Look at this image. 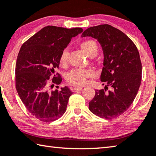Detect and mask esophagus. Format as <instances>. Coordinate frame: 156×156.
I'll list each match as a JSON object with an SVG mask.
<instances>
[{"instance_id":"34e87169","label":"esophagus","mask_w":156,"mask_h":156,"mask_svg":"<svg viewBox=\"0 0 156 156\" xmlns=\"http://www.w3.org/2000/svg\"><path fill=\"white\" fill-rule=\"evenodd\" d=\"M82 89H83V88H82L81 87H75L73 89V92H78V91H79V90H80Z\"/></svg>"}]
</instances>
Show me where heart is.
<instances>
[{
    "instance_id": "obj_1",
    "label": "heart",
    "mask_w": 156,
    "mask_h": 156,
    "mask_svg": "<svg viewBox=\"0 0 156 156\" xmlns=\"http://www.w3.org/2000/svg\"><path fill=\"white\" fill-rule=\"evenodd\" d=\"M80 48L90 57H93L98 54V46L93 39H85L80 43ZM68 52L66 50L62 52L59 58V63L62 66H66L67 63ZM93 76L92 71L87 69H73L66 75V80L71 84L83 86L87 83V80Z\"/></svg>"
}]
</instances>
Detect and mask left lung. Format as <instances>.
I'll return each instance as SVG.
<instances>
[{
  "mask_svg": "<svg viewBox=\"0 0 156 156\" xmlns=\"http://www.w3.org/2000/svg\"><path fill=\"white\" fill-rule=\"evenodd\" d=\"M81 37L97 39L104 56L100 80L106 85L95 90L89 101L90 111L106 119H114L129 108L139 89L142 78L139 52L125 33L109 24L90 27Z\"/></svg>",
  "mask_w": 156,
  "mask_h": 156,
  "instance_id": "obj_1",
  "label": "left lung"
}]
</instances>
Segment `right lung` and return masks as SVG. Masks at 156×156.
I'll use <instances>...</instances> for the list:
<instances>
[{"label":"right lung","instance_id":"1","mask_svg":"<svg viewBox=\"0 0 156 156\" xmlns=\"http://www.w3.org/2000/svg\"><path fill=\"white\" fill-rule=\"evenodd\" d=\"M83 31L81 28L47 26L22 44L16 64V87L28 111L37 119L51 122L66 111L72 92L67 87L60 90H49V87L56 84L58 89L62 78L55 70L59 67V58L72 37Z\"/></svg>","mask_w":156,"mask_h":156}]
</instances>
